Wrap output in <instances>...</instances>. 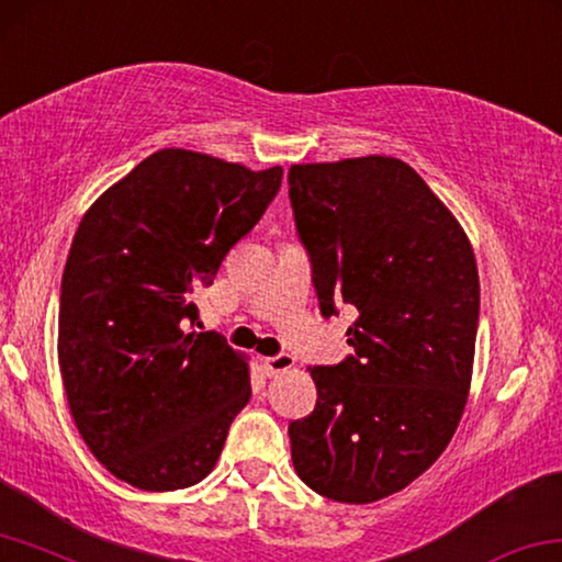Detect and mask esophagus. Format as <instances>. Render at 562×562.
Here are the masks:
<instances>
[{"mask_svg": "<svg viewBox=\"0 0 562 562\" xmlns=\"http://www.w3.org/2000/svg\"><path fill=\"white\" fill-rule=\"evenodd\" d=\"M293 367H296V361H293V357H289V353H276V357H266L263 359V371L269 376L283 374V371H289Z\"/></svg>", "mask_w": 562, "mask_h": 562, "instance_id": "34e87169", "label": "esophagus"}]
</instances>
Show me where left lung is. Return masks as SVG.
I'll return each mask as SVG.
<instances>
[{"mask_svg": "<svg viewBox=\"0 0 562 562\" xmlns=\"http://www.w3.org/2000/svg\"><path fill=\"white\" fill-rule=\"evenodd\" d=\"M289 198L322 314L357 311L336 367H308L316 407L289 425L296 474L336 503L404 490L468 404L480 276L468 233L400 158L301 162Z\"/></svg>", "mask_w": 562, "mask_h": 562, "instance_id": "8db88e82", "label": "left lung"}]
</instances>
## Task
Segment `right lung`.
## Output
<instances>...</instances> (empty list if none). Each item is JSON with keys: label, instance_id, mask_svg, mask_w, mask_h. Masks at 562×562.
Masks as SVG:
<instances>
[{"label": "right lung", "instance_id": "right-lung-1", "mask_svg": "<svg viewBox=\"0 0 562 562\" xmlns=\"http://www.w3.org/2000/svg\"><path fill=\"white\" fill-rule=\"evenodd\" d=\"M281 178V166L166 148L82 215L59 293V371L85 445L127 485L172 492L209 477L251 400L244 353L186 326L193 293L261 221Z\"/></svg>", "mask_w": 562, "mask_h": 562}]
</instances>
